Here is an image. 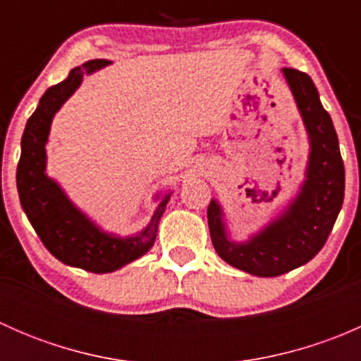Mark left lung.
<instances>
[{
    "label": "left lung",
    "mask_w": 361,
    "mask_h": 361,
    "mask_svg": "<svg viewBox=\"0 0 361 361\" xmlns=\"http://www.w3.org/2000/svg\"><path fill=\"white\" fill-rule=\"evenodd\" d=\"M309 140L304 180L295 197L245 241L232 239L224 206L211 199L207 225L221 260L258 278H274L307 264L325 246L344 202V162L332 118L311 76L283 68Z\"/></svg>",
    "instance_id": "left-lung-1"
}]
</instances>
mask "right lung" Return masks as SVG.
<instances>
[{"label":"right lung","instance_id":"right-lung-1","mask_svg":"<svg viewBox=\"0 0 361 361\" xmlns=\"http://www.w3.org/2000/svg\"><path fill=\"white\" fill-rule=\"evenodd\" d=\"M108 64L111 63L104 59L87 61L82 66L73 68L64 82L50 87L43 94L25 123L17 166L20 204L45 248L69 267L96 274L118 271L150 251L157 238L160 216L173 194L167 192L155 195V201L159 198L161 201L147 227L122 238L99 227L68 197L64 188L47 174V143L54 116L82 85L83 76L92 75Z\"/></svg>","mask_w":361,"mask_h":361}]
</instances>
